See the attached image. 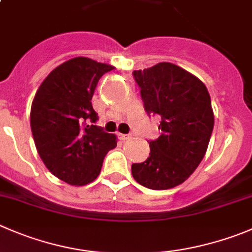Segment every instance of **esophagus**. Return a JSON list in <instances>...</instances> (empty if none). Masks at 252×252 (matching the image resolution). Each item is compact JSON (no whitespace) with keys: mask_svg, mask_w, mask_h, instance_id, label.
Listing matches in <instances>:
<instances>
[{"mask_svg":"<svg viewBox=\"0 0 252 252\" xmlns=\"http://www.w3.org/2000/svg\"><path fill=\"white\" fill-rule=\"evenodd\" d=\"M119 138L121 141H127V140H130L131 136L130 135H125V133H119Z\"/></svg>","mask_w":252,"mask_h":252,"instance_id":"34e87169","label":"esophagus"}]
</instances>
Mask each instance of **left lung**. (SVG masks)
<instances>
[{
    "mask_svg": "<svg viewBox=\"0 0 252 252\" xmlns=\"http://www.w3.org/2000/svg\"><path fill=\"white\" fill-rule=\"evenodd\" d=\"M147 114L159 115L162 135L150 142V157L133 163L136 182L164 190L190 177L207 152L214 112L207 86L176 64L158 63L133 71Z\"/></svg>",
    "mask_w": 252,
    "mask_h": 252,
    "instance_id": "left-lung-1",
    "label": "left lung"
}]
</instances>
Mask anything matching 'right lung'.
Here are the masks:
<instances>
[{"instance_id":"1","label":"right lung","mask_w":252,"mask_h":252,"mask_svg":"<svg viewBox=\"0 0 252 252\" xmlns=\"http://www.w3.org/2000/svg\"><path fill=\"white\" fill-rule=\"evenodd\" d=\"M114 66L85 57L64 62L43 80L31 107L38 155L57 178L85 186L97 178L117 137L95 124L92 99L99 79Z\"/></svg>"}]
</instances>
